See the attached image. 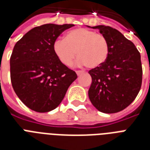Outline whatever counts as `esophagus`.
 <instances>
[{
  "label": "esophagus",
  "instance_id": "1",
  "mask_svg": "<svg viewBox=\"0 0 150 150\" xmlns=\"http://www.w3.org/2000/svg\"><path fill=\"white\" fill-rule=\"evenodd\" d=\"M82 73H84L83 71H76V74H77L78 75H80L81 74H82Z\"/></svg>",
  "mask_w": 150,
  "mask_h": 150
}]
</instances>
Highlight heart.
<instances>
[{"mask_svg":"<svg viewBox=\"0 0 150 150\" xmlns=\"http://www.w3.org/2000/svg\"><path fill=\"white\" fill-rule=\"evenodd\" d=\"M53 50L65 65L71 64L77 54L79 57L78 64L96 68L108 58L110 45L107 39L101 34L86 28H77L68 31L65 39H57L53 43Z\"/></svg>","mask_w":150,"mask_h":150,"instance_id":"1","label":"heart"}]
</instances>
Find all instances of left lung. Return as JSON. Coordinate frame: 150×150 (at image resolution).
<instances>
[{
    "mask_svg": "<svg viewBox=\"0 0 150 150\" xmlns=\"http://www.w3.org/2000/svg\"><path fill=\"white\" fill-rule=\"evenodd\" d=\"M91 28L99 29L107 39L110 53L103 64L89 71L92 77L89 98L99 111L114 114L129 106L139 92L141 56L135 44L118 30L106 25Z\"/></svg>",
    "mask_w": 150,
    "mask_h": 150,
    "instance_id": "left-lung-1",
    "label": "left lung"
}]
</instances>
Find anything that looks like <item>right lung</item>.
Instances as JSON below:
<instances>
[{"instance_id": "add662e5", "label": "right lung", "mask_w": 150, "mask_h": 150, "mask_svg": "<svg viewBox=\"0 0 150 150\" xmlns=\"http://www.w3.org/2000/svg\"><path fill=\"white\" fill-rule=\"evenodd\" d=\"M73 24H45L35 27L15 43L10 58L11 81L15 93L29 109L40 113L59 106L77 79L61 63L53 43Z\"/></svg>"}]
</instances>
